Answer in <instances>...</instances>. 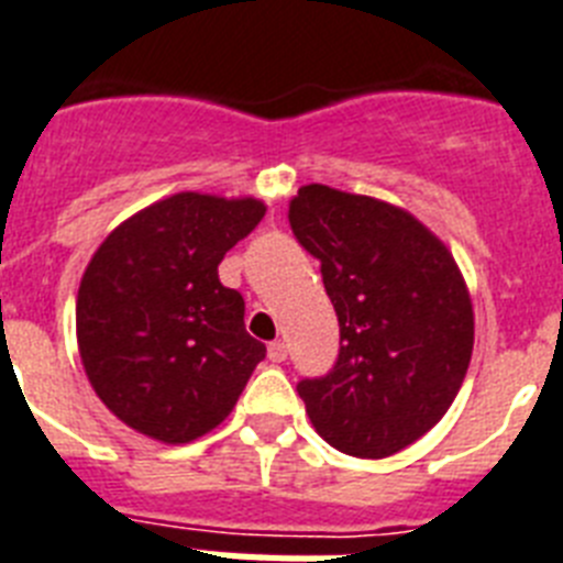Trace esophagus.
Returning a JSON list of instances; mask_svg holds the SVG:
<instances>
[{
	"label": "esophagus",
	"instance_id": "obj_1",
	"mask_svg": "<svg viewBox=\"0 0 563 563\" xmlns=\"http://www.w3.org/2000/svg\"><path fill=\"white\" fill-rule=\"evenodd\" d=\"M286 343H280V340H274V343H268V361L272 363H283L286 361Z\"/></svg>",
	"mask_w": 563,
	"mask_h": 563
}]
</instances>
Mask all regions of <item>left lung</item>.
<instances>
[{
	"label": "left lung",
	"instance_id": "1",
	"mask_svg": "<svg viewBox=\"0 0 563 563\" xmlns=\"http://www.w3.org/2000/svg\"><path fill=\"white\" fill-rule=\"evenodd\" d=\"M289 223L340 323L334 369L297 384L311 427L346 455H395L446 415L470 369L464 274L418 217L366 194L297 188Z\"/></svg>",
	"mask_w": 563,
	"mask_h": 563
}]
</instances>
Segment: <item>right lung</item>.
<instances>
[{"instance_id":"right-lung-1","label":"right lung","mask_w":563,"mask_h":563,"mask_svg":"<svg viewBox=\"0 0 563 563\" xmlns=\"http://www.w3.org/2000/svg\"><path fill=\"white\" fill-rule=\"evenodd\" d=\"M266 214L254 197L179 191L122 220L85 268L77 343L97 398L125 427L191 443L220 427L266 346L217 266Z\"/></svg>"}]
</instances>
